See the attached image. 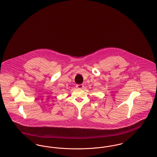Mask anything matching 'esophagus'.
Listing matches in <instances>:
<instances>
[{"label":"esophagus","instance_id":"esophagus-1","mask_svg":"<svg viewBox=\"0 0 157 157\" xmlns=\"http://www.w3.org/2000/svg\"><path fill=\"white\" fill-rule=\"evenodd\" d=\"M76 87L78 89H82L83 88V85L82 84H79V85H76Z\"/></svg>","mask_w":157,"mask_h":157}]
</instances>
